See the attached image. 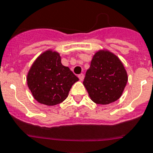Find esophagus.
Masks as SVG:
<instances>
[{
    "instance_id": "1",
    "label": "esophagus",
    "mask_w": 153,
    "mask_h": 153,
    "mask_svg": "<svg viewBox=\"0 0 153 153\" xmlns=\"http://www.w3.org/2000/svg\"><path fill=\"white\" fill-rule=\"evenodd\" d=\"M78 77H79V80H83V79H84V75L83 74H79V76H78Z\"/></svg>"
}]
</instances>
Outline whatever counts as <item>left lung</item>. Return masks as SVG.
<instances>
[{
	"label": "left lung",
	"instance_id": "obj_1",
	"mask_svg": "<svg viewBox=\"0 0 153 153\" xmlns=\"http://www.w3.org/2000/svg\"><path fill=\"white\" fill-rule=\"evenodd\" d=\"M127 83V74L123 63L108 51L94 54L83 82L91 99L101 105L118 100Z\"/></svg>",
	"mask_w": 153,
	"mask_h": 153
}]
</instances>
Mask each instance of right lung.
Segmentation results:
<instances>
[{
    "instance_id": "right-lung-1",
    "label": "right lung",
    "mask_w": 153,
    "mask_h": 153,
    "mask_svg": "<svg viewBox=\"0 0 153 153\" xmlns=\"http://www.w3.org/2000/svg\"><path fill=\"white\" fill-rule=\"evenodd\" d=\"M79 79L61 62L58 52L45 51L36 59L27 75V84L36 101L55 105L65 100L73 84Z\"/></svg>"
}]
</instances>
